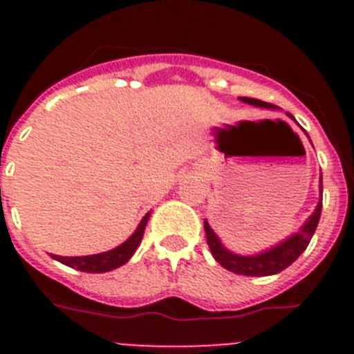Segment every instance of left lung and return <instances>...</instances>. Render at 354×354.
Returning a JSON list of instances; mask_svg holds the SVG:
<instances>
[{
	"label": "left lung",
	"mask_w": 354,
	"mask_h": 354,
	"mask_svg": "<svg viewBox=\"0 0 354 354\" xmlns=\"http://www.w3.org/2000/svg\"><path fill=\"white\" fill-rule=\"evenodd\" d=\"M241 101L253 106H261V108H274V104L259 101V99H250V97H241ZM321 192H323V180H321ZM321 211H323V198L317 204L314 214L310 216V220L303 225L299 232H296L289 239L283 241L282 245L274 246L273 250H268V252L255 255V257H241V255H236V253H230L228 250H225L221 246L220 239L212 232V228L209 227L207 220L204 221L205 237H207V245L211 248L212 257L220 262L225 270L232 271L236 274H245V277H268V274H277L286 270V268H289L305 252L312 236H314L315 228H317Z\"/></svg>",
	"instance_id": "1"
}]
</instances>
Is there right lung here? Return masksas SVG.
I'll list each match as a JSON object with an SVG mask.
<instances>
[{
    "label": "right lung",
    "instance_id": "add662e5",
    "mask_svg": "<svg viewBox=\"0 0 354 354\" xmlns=\"http://www.w3.org/2000/svg\"><path fill=\"white\" fill-rule=\"evenodd\" d=\"M150 212L143 216V220L140 221L136 232L124 243V245L117 246L115 250H109L104 253H97V255H84V257H60V255H53V259L60 261L62 264L74 268V270L84 271V273H106L115 268H120L122 264H126L133 253L136 252L138 245L142 243L143 232H145L147 221H149Z\"/></svg>",
    "mask_w": 354,
    "mask_h": 354
}]
</instances>
